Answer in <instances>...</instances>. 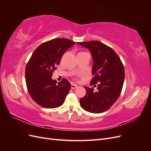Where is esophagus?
<instances>
[{"mask_svg": "<svg viewBox=\"0 0 151 151\" xmlns=\"http://www.w3.org/2000/svg\"><path fill=\"white\" fill-rule=\"evenodd\" d=\"M77 87H78V86L75 84H71V88H72V89H74L77 88Z\"/></svg>", "mask_w": 151, "mask_h": 151, "instance_id": "34e87169", "label": "esophagus"}]
</instances>
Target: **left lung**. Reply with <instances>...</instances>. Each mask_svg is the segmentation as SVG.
I'll return each instance as SVG.
<instances>
[{
  "label": "left lung",
  "mask_w": 151,
  "mask_h": 151,
  "mask_svg": "<svg viewBox=\"0 0 151 151\" xmlns=\"http://www.w3.org/2000/svg\"><path fill=\"white\" fill-rule=\"evenodd\" d=\"M77 43L88 48L93 59V77L90 82L93 87H84L86 94L80 99V104L88 112L103 113L110 108L120 96L125 79L124 67L116 53L99 41ZM96 86V91L93 89Z\"/></svg>",
  "instance_id": "8db88e82"
}]
</instances>
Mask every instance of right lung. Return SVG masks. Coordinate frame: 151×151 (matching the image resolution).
<instances>
[{
	"mask_svg": "<svg viewBox=\"0 0 151 151\" xmlns=\"http://www.w3.org/2000/svg\"><path fill=\"white\" fill-rule=\"evenodd\" d=\"M75 44L67 38H55L41 44L27 63L26 83L33 101L45 108L60 106L71 88L66 79L57 83L53 72L60 64L63 53Z\"/></svg>",
	"mask_w": 151,
	"mask_h": 151,
	"instance_id": "obj_1",
	"label": "right lung"
}]
</instances>
